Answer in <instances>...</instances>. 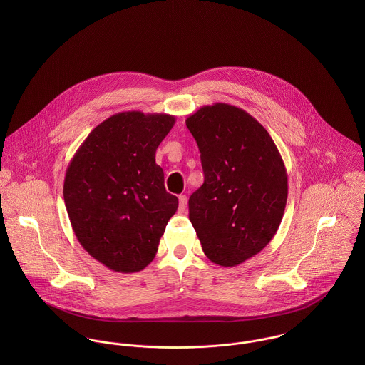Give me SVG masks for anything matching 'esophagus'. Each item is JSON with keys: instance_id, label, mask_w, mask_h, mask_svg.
Returning a JSON list of instances; mask_svg holds the SVG:
<instances>
[{"instance_id": "34e87169", "label": "esophagus", "mask_w": 365, "mask_h": 365, "mask_svg": "<svg viewBox=\"0 0 365 365\" xmlns=\"http://www.w3.org/2000/svg\"><path fill=\"white\" fill-rule=\"evenodd\" d=\"M178 201H180V209L184 210L185 207H187V201H188V200H187V195H180V197H178Z\"/></svg>"}]
</instances>
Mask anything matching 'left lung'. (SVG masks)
I'll return each instance as SVG.
<instances>
[{"label": "left lung", "mask_w": 365, "mask_h": 365, "mask_svg": "<svg viewBox=\"0 0 365 365\" xmlns=\"http://www.w3.org/2000/svg\"><path fill=\"white\" fill-rule=\"evenodd\" d=\"M185 123L204 170V184L188 201L190 220L209 260L236 267L260 253L279 227L288 198L282 157L242 108L205 105Z\"/></svg>", "instance_id": "1"}]
</instances>
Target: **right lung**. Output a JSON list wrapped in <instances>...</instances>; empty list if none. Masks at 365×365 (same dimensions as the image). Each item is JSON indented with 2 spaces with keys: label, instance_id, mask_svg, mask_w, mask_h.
Masks as SVG:
<instances>
[{
  "label": "right lung",
  "instance_id": "1",
  "mask_svg": "<svg viewBox=\"0 0 365 365\" xmlns=\"http://www.w3.org/2000/svg\"><path fill=\"white\" fill-rule=\"evenodd\" d=\"M174 123L167 113H115L91 130L66 170L63 197L74 235L112 271L148 267L178 208L156 164Z\"/></svg>",
  "mask_w": 365,
  "mask_h": 365
}]
</instances>
